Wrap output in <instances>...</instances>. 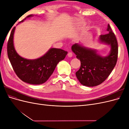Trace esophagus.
<instances>
[{"instance_id": "esophagus-1", "label": "esophagus", "mask_w": 129, "mask_h": 129, "mask_svg": "<svg viewBox=\"0 0 129 129\" xmlns=\"http://www.w3.org/2000/svg\"><path fill=\"white\" fill-rule=\"evenodd\" d=\"M68 56L69 57H72V56H73V53H72V52H69L68 53Z\"/></svg>"}]
</instances>
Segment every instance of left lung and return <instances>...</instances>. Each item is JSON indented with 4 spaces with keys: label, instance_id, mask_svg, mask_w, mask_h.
Masks as SVG:
<instances>
[{
    "label": "left lung",
    "instance_id": "obj_1",
    "mask_svg": "<svg viewBox=\"0 0 129 129\" xmlns=\"http://www.w3.org/2000/svg\"><path fill=\"white\" fill-rule=\"evenodd\" d=\"M109 33L101 35L100 41L110 45L111 49L106 57L97 55L96 50L88 49L77 44L72 47V51L81 61V67L76 73L80 82L87 87L98 85L106 80L117 63L118 58V42L114 32L108 24Z\"/></svg>",
    "mask_w": 129,
    "mask_h": 129
}]
</instances>
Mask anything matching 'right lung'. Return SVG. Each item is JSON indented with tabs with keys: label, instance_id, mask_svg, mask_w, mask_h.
Listing matches in <instances>:
<instances>
[{
	"label": "right lung",
	"instance_id": "add662e5",
	"mask_svg": "<svg viewBox=\"0 0 129 129\" xmlns=\"http://www.w3.org/2000/svg\"><path fill=\"white\" fill-rule=\"evenodd\" d=\"M32 15H29V18ZM20 22L25 20L26 18ZM15 27L12 30L7 42V52L15 73L22 81L32 84L45 83L53 74L57 63L63 60L68 52L58 48H51L43 56L36 60H27L19 56L13 45Z\"/></svg>",
	"mask_w": 129,
	"mask_h": 129
}]
</instances>
